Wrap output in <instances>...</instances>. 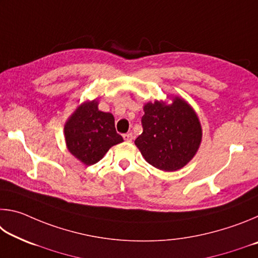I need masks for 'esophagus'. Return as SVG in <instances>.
Segmentation results:
<instances>
[{"label":"esophagus","instance_id":"34e87169","mask_svg":"<svg viewBox=\"0 0 258 258\" xmlns=\"http://www.w3.org/2000/svg\"><path fill=\"white\" fill-rule=\"evenodd\" d=\"M123 138H124L125 141H127V142H131V141H132V140L134 139L132 133H125V134L123 135Z\"/></svg>","mask_w":258,"mask_h":258}]
</instances>
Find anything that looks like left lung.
Instances as JSON below:
<instances>
[{"mask_svg":"<svg viewBox=\"0 0 258 258\" xmlns=\"http://www.w3.org/2000/svg\"><path fill=\"white\" fill-rule=\"evenodd\" d=\"M143 110V132L135 145L145 159L165 172L185 166L202 141V126L196 112L180 98L173 99L172 104L149 102Z\"/></svg>","mask_w":258,"mask_h":258,"instance_id":"1","label":"left lung"}]
</instances>
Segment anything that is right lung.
<instances>
[{
  "instance_id": "right-lung-1",
  "label": "right lung",
  "mask_w": 258,
  "mask_h": 258,
  "mask_svg": "<svg viewBox=\"0 0 258 258\" xmlns=\"http://www.w3.org/2000/svg\"><path fill=\"white\" fill-rule=\"evenodd\" d=\"M68 150L85 165L98 163L112 146L123 142L111 113L100 111L97 101L83 103L64 125Z\"/></svg>"
}]
</instances>
